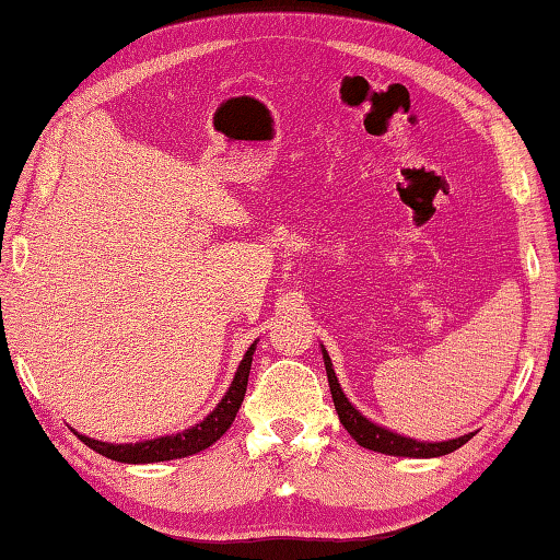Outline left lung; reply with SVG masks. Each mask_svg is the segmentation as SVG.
Instances as JSON below:
<instances>
[{
	"label": "left lung",
	"mask_w": 560,
	"mask_h": 560,
	"mask_svg": "<svg viewBox=\"0 0 560 560\" xmlns=\"http://www.w3.org/2000/svg\"><path fill=\"white\" fill-rule=\"evenodd\" d=\"M319 349H322V359H325L329 390H331V400H335L337 416L341 420V425L347 428V433L354 438L361 447L374 450V453L394 455V457H443V455L455 453L457 447H463L467 440L475 435V433H467L453 440H443V443H428V440L406 438L400 433H394V430L374 423V420H369L364 413H359L357 406L345 396L325 345H319Z\"/></svg>",
	"instance_id": "obj_1"
}]
</instances>
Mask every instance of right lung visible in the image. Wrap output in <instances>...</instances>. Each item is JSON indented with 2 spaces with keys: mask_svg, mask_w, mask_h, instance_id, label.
I'll return each mask as SVG.
<instances>
[{
  "mask_svg": "<svg viewBox=\"0 0 560 560\" xmlns=\"http://www.w3.org/2000/svg\"><path fill=\"white\" fill-rule=\"evenodd\" d=\"M255 345L253 341L248 351L243 354V361L238 364V371L231 381L229 390L221 398V404L215 406L209 416L199 423L191 425L189 430H182L176 435H162V438H152V440H142V443H103V440H93L88 435H81L78 430L73 433L78 440H83L88 447H93L95 453H101L105 457L115 459V463H127V465H150V463H164V459H179V457H189L201 453V450L211 447L215 440H219L225 430L231 428L235 420V413L243 404L245 388H248V374H250V364H253V354H255Z\"/></svg>",
  "mask_w": 560,
  "mask_h": 560,
  "instance_id": "1",
  "label": "right lung"
}]
</instances>
